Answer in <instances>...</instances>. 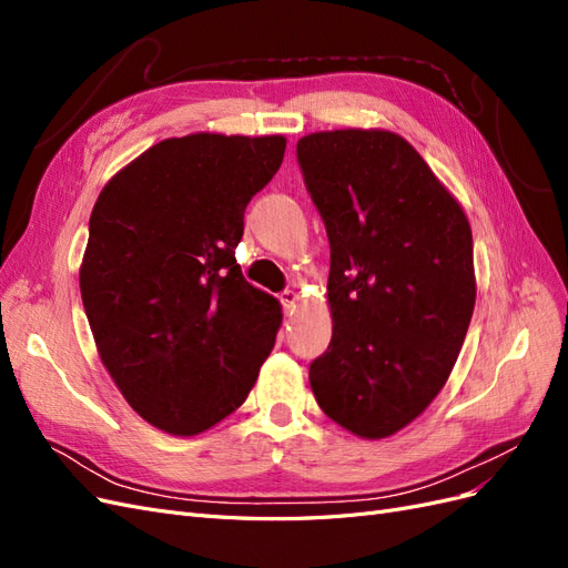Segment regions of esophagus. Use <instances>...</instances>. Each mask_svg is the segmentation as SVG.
I'll list each match as a JSON object with an SVG mask.
<instances>
[{
  "label": "esophagus",
  "mask_w": 568,
  "mask_h": 568,
  "mask_svg": "<svg viewBox=\"0 0 568 568\" xmlns=\"http://www.w3.org/2000/svg\"><path fill=\"white\" fill-rule=\"evenodd\" d=\"M280 301H282L284 313H294L296 305H298V294H296V291H282Z\"/></svg>",
  "instance_id": "esophagus-1"
}]
</instances>
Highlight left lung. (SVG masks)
I'll return each mask as SVG.
<instances>
[{
  "mask_svg": "<svg viewBox=\"0 0 568 568\" xmlns=\"http://www.w3.org/2000/svg\"><path fill=\"white\" fill-rule=\"evenodd\" d=\"M296 151L332 246V343L311 365L315 400L346 432L388 438L432 405L467 336L469 220L390 130L313 132Z\"/></svg>",
  "mask_w": 568,
  "mask_h": 568,
  "instance_id": "8db88e82",
  "label": "left lung"
}]
</instances>
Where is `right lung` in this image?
Segmentation results:
<instances>
[{
	"mask_svg": "<svg viewBox=\"0 0 568 568\" xmlns=\"http://www.w3.org/2000/svg\"><path fill=\"white\" fill-rule=\"evenodd\" d=\"M284 151L282 134L170 136L94 203L80 294L97 351L130 407L170 436L230 417L274 348L282 305L244 280L234 251Z\"/></svg>",
	"mask_w": 568,
	"mask_h": 568,
	"instance_id": "1",
	"label": "right lung"
}]
</instances>
